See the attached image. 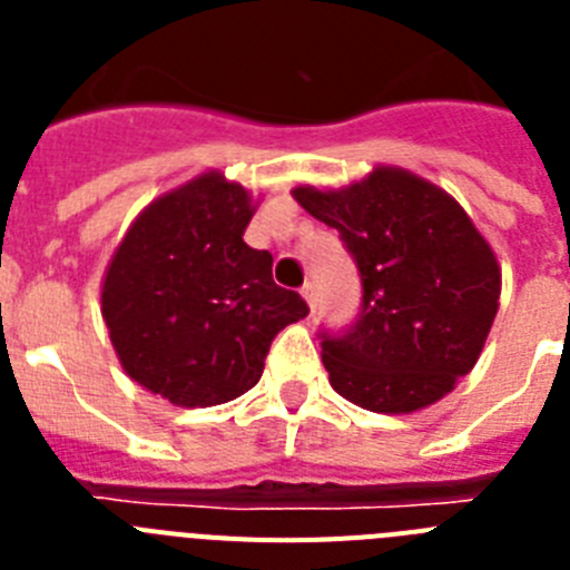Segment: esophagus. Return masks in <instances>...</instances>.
Wrapping results in <instances>:
<instances>
[{"label": "esophagus", "mask_w": 570, "mask_h": 570, "mask_svg": "<svg viewBox=\"0 0 570 570\" xmlns=\"http://www.w3.org/2000/svg\"><path fill=\"white\" fill-rule=\"evenodd\" d=\"M302 296H305V302H308V308L316 311V285L314 282H305V285H302Z\"/></svg>", "instance_id": "esophagus-1"}]
</instances>
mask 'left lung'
I'll return each mask as SVG.
<instances>
[{"mask_svg":"<svg viewBox=\"0 0 570 570\" xmlns=\"http://www.w3.org/2000/svg\"><path fill=\"white\" fill-rule=\"evenodd\" d=\"M294 199L340 230L362 279L356 320L320 331L336 394L376 414L442 400L476 365L500 308L497 256L460 203L400 168Z\"/></svg>","mask_w":570,"mask_h":570,"instance_id":"left-lung-1","label":"left lung"}]
</instances>
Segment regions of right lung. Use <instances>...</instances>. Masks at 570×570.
Segmentation results:
<instances>
[{
  "label": "right lung",
  "instance_id": "add662e5",
  "mask_svg": "<svg viewBox=\"0 0 570 570\" xmlns=\"http://www.w3.org/2000/svg\"><path fill=\"white\" fill-rule=\"evenodd\" d=\"M254 205L203 174L139 214L102 285V316L134 382L174 405L208 407L259 382L285 325L308 316L271 276L274 256L242 239Z\"/></svg>",
  "mask_w": 570,
  "mask_h": 570
}]
</instances>
